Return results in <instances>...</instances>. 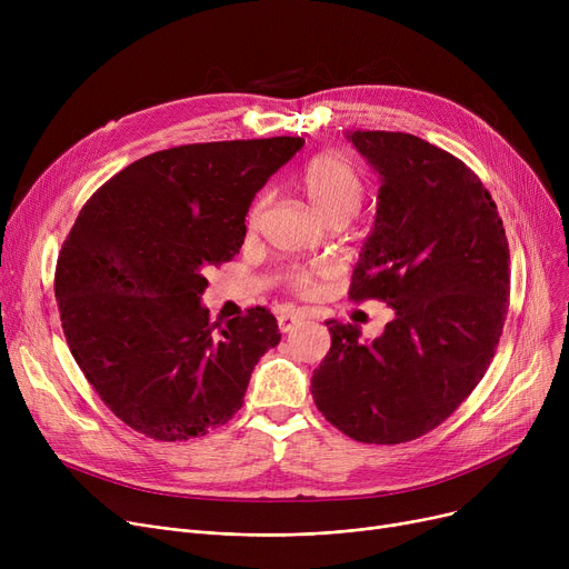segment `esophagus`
Instances as JSON below:
<instances>
[{
    "label": "esophagus",
    "instance_id": "esophagus-1",
    "mask_svg": "<svg viewBox=\"0 0 569 569\" xmlns=\"http://www.w3.org/2000/svg\"><path fill=\"white\" fill-rule=\"evenodd\" d=\"M302 320V313H297V311H288V313H279L277 316V322H279V330L286 335V332H290L292 327Z\"/></svg>",
    "mask_w": 569,
    "mask_h": 569
}]
</instances>
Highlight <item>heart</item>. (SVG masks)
<instances>
[{
    "label": "heart",
    "instance_id": "b5f03b06",
    "mask_svg": "<svg viewBox=\"0 0 569 569\" xmlns=\"http://www.w3.org/2000/svg\"><path fill=\"white\" fill-rule=\"evenodd\" d=\"M300 189L313 204L316 212L330 223V221H350L360 212L365 200V179L357 172L352 163L337 154H318L313 157L300 172ZM267 204V193H260L251 209H249V223L253 226ZM286 283L297 295H311L316 288V277L311 269H290L286 274Z\"/></svg>",
    "mask_w": 569,
    "mask_h": 569
}]
</instances>
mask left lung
Instances as JSON below:
<instances>
[{
  "label": "left lung",
  "instance_id": "8db88e82",
  "mask_svg": "<svg viewBox=\"0 0 569 569\" xmlns=\"http://www.w3.org/2000/svg\"><path fill=\"white\" fill-rule=\"evenodd\" d=\"M380 174L378 212L348 297L395 320L371 343L327 320L311 378L325 420L360 442L399 445L450 417L487 373L510 307V247L496 202L463 161L395 131H350Z\"/></svg>",
  "mask_w": 569,
  "mask_h": 569
}]
</instances>
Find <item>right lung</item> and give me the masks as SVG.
<instances>
[{
  "label": "right lung",
  "mask_w": 569,
  "mask_h": 569,
  "mask_svg": "<svg viewBox=\"0 0 569 569\" xmlns=\"http://www.w3.org/2000/svg\"><path fill=\"white\" fill-rule=\"evenodd\" d=\"M302 138L170 147L84 202L54 269L71 355L101 401L154 440H189L242 408L260 357L281 341L264 307L209 322L202 269L244 244L251 200Z\"/></svg>",
  "instance_id": "add662e5"
}]
</instances>
